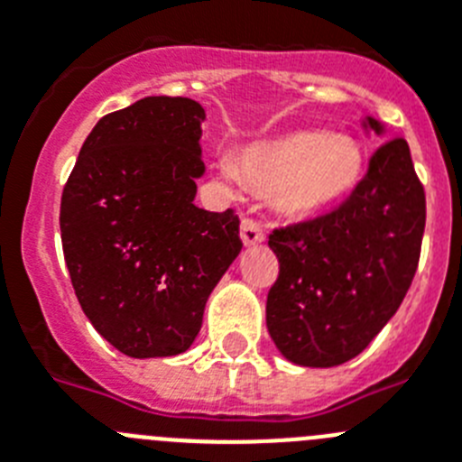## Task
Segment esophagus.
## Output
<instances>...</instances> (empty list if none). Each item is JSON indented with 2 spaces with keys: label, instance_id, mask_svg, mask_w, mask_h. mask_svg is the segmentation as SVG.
<instances>
[{
  "label": "esophagus",
  "instance_id": "1",
  "mask_svg": "<svg viewBox=\"0 0 462 462\" xmlns=\"http://www.w3.org/2000/svg\"><path fill=\"white\" fill-rule=\"evenodd\" d=\"M241 241H244L246 246H255V244L264 241V232H262L260 223L253 221V218H244V221H241Z\"/></svg>",
  "mask_w": 462,
  "mask_h": 462
}]
</instances>
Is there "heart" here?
I'll list each match as a JSON object with an SVG mask.
<instances>
[{"mask_svg": "<svg viewBox=\"0 0 462 462\" xmlns=\"http://www.w3.org/2000/svg\"><path fill=\"white\" fill-rule=\"evenodd\" d=\"M364 172V152L345 133L294 131L241 149L236 165H221V180H241L272 195L290 216H306L350 193Z\"/></svg>", "mask_w": 462, "mask_h": 462, "instance_id": "obj_1", "label": "heart"}]
</instances>
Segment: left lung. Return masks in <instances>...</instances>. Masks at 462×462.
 Wrapping results in <instances>:
<instances>
[{"label": "left lung", "mask_w": 462, "mask_h": 462, "mask_svg": "<svg viewBox=\"0 0 462 462\" xmlns=\"http://www.w3.org/2000/svg\"><path fill=\"white\" fill-rule=\"evenodd\" d=\"M384 143L350 198L329 214L269 235L278 278L267 329L281 355L309 368L355 359L412 285L426 227V193L402 138L365 117Z\"/></svg>", "instance_id": "obj_1"}]
</instances>
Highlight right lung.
I'll use <instances>...</instances> for the list:
<instances>
[{
	"mask_svg": "<svg viewBox=\"0 0 462 462\" xmlns=\"http://www.w3.org/2000/svg\"><path fill=\"white\" fill-rule=\"evenodd\" d=\"M205 107L147 97L87 135L61 193V246L94 329L135 359L193 345L205 303L241 251L239 216L195 207Z\"/></svg>",
	"mask_w": 462,
	"mask_h": 462,
	"instance_id": "obj_1",
	"label": "right lung"
}]
</instances>
